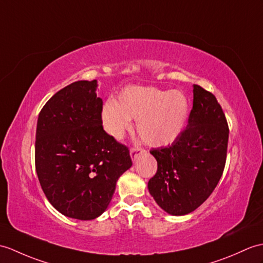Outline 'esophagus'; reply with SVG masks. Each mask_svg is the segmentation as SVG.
I'll use <instances>...</instances> for the list:
<instances>
[{
  "label": "esophagus",
  "instance_id": "esophagus-1",
  "mask_svg": "<svg viewBox=\"0 0 263 263\" xmlns=\"http://www.w3.org/2000/svg\"><path fill=\"white\" fill-rule=\"evenodd\" d=\"M144 152H145V150L143 148H141V146H133V148H131V150H130V155H131L132 160L134 161L140 155L144 154Z\"/></svg>",
  "mask_w": 263,
  "mask_h": 263
}]
</instances>
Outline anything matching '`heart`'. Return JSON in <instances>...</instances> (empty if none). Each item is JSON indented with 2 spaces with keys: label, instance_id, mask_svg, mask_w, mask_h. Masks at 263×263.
I'll use <instances>...</instances> for the list:
<instances>
[{
  "label": "heart",
  "instance_id": "obj_1",
  "mask_svg": "<svg viewBox=\"0 0 263 263\" xmlns=\"http://www.w3.org/2000/svg\"><path fill=\"white\" fill-rule=\"evenodd\" d=\"M189 102L179 90L132 86L125 88L118 103L108 101L102 109L103 127L114 139H121L138 121V132L151 146L173 143L184 131Z\"/></svg>",
  "mask_w": 263,
  "mask_h": 263
}]
</instances>
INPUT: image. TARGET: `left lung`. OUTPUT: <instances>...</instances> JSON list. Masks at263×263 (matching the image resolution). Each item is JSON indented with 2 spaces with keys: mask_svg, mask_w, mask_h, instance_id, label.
Returning a JSON list of instances; mask_svg holds the SVG:
<instances>
[{
  "mask_svg": "<svg viewBox=\"0 0 263 263\" xmlns=\"http://www.w3.org/2000/svg\"><path fill=\"white\" fill-rule=\"evenodd\" d=\"M188 124L175 141L152 149L158 169L148 182L156 203L170 215H186L210 197L227 161L229 125L216 97L194 85Z\"/></svg>",
  "mask_w": 263,
  "mask_h": 263,
  "instance_id": "1",
  "label": "left lung"
}]
</instances>
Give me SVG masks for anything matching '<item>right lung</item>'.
Listing matches in <instances>:
<instances>
[{"label":"right lung","instance_id":"1","mask_svg":"<svg viewBox=\"0 0 263 263\" xmlns=\"http://www.w3.org/2000/svg\"><path fill=\"white\" fill-rule=\"evenodd\" d=\"M97 82L78 81L57 91L39 113L35 170L54 209L88 221L105 212L120 176L132 166L127 146L102 125Z\"/></svg>","mask_w":263,"mask_h":263}]
</instances>
